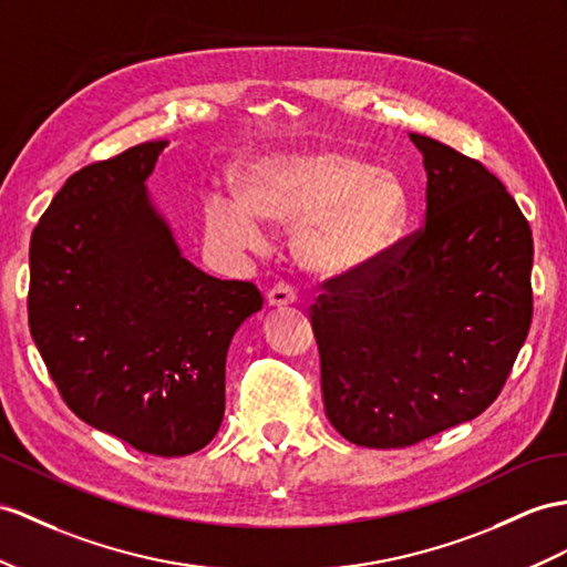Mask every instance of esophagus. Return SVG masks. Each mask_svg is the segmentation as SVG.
Returning a JSON list of instances; mask_svg holds the SVG:
<instances>
[{
    "mask_svg": "<svg viewBox=\"0 0 567 567\" xmlns=\"http://www.w3.org/2000/svg\"><path fill=\"white\" fill-rule=\"evenodd\" d=\"M296 291L291 286H286V284H279V286H274L271 291L267 293V306L269 308H286V306H296Z\"/></svg>",
    "mask_w": 567,
    "mask_h": 567,
    "instance_id": "obj_1",
    "label": "esophagus"
}]
</instances>
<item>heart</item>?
<instances>
[{"mask_svg": "<svg viewBox=\"0 0 567 567\" xmlns=\"http://www.w3.org/2000/svg\"><path fill=\"white\" fill-rule=\"evenodd\" d=\"M243 195L212 192L204 224L226 250H259L265 220L296 228V257L317 276L337 279L372 265L406 218L399 179L339 148L271 154L247 165Z\"/></svg>", "mask_w": 567, "mask_h": 567, "instance_id": "obj_1", "label": "heart"}]
</instances>
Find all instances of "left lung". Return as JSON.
<instances>
[{
  "label": "left lung",
  "mask_w": 567,
  "mask_h": 567,
  "mask_svg": "<svg viewBox=\"0 0 567 567\" xmlns=\"http://www.w3.org/2000/svg\"><path fill=\"white\" fill-rule=\"evenodd\" d=\"M425 226L312 306L329 423L353 445L409 447L486 411L532 324L534 243L505 185L409 134Z\"/></svg>",
  "instance_id": "1"
}]
</instances>
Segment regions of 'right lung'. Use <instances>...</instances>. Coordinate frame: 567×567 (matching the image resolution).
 Segmentation results:
<instances>
[{
	"mask_svg": "<svg viewBox=\"0 0 567 567\" xmlns=\"http://www.w3.org/2000/svg\"><path fill=\"white\" fill-rule=\"evenodd\" d=\"M168 140L86 165L31 238L29 324L81 421L158 457L218 433L226 355L261 310L247 281H220L179 250L146 179Z\"/></svg>",
	"mask_w": 567,
	"mask_h": 567,
	"instance_id": "1",
	"label": "right lung"
}]
</instances>
